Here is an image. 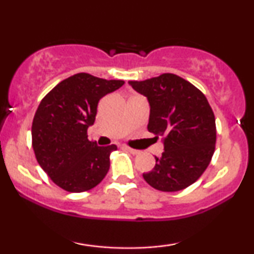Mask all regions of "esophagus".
I'll return each mask as SVG.
<instances>
[{"label":"esophagus","instance_id":"esophagus-1","mask_svg":"<svg viewBox=\"0 0 254 254\" xmlns=\"http://www.w3.org/2000/svg\"><path fill=\"white\" fill-rule=\"evenodd\" d=\"M125 148H127V149L129 150L131 154H133V155H137V154H139V153H141V151H139V150H137V149H133V148H130V147H127V145H125Z\"/></svg>","mask_w":254,"mask_h":254}]
</instances>
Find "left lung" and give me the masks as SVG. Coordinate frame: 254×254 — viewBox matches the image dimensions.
<instances>
[{"mask_svg": "<svg viewBox=\"0 0 254 254\" xmlns=\"http://www.w3.org/2000/svg\"><path fill=\"white\" fill-rule=\"evenodd\" d=\"M129 83L149 101L148 131L164 138L165 151L155 156V167L143 173L144 180L164 192L189 188L210 164L216 143L215 116L205 95L170 72Z\"/></svg>", "mask_w": 254, "mask_h": 254, "instance_id": "left-lung-1", "label": "left lung"}]
</instances>
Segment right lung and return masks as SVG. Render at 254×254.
<instances>
[{
	"mask_svg": "<svg viewBox=\"0 0 254 254\" xmlns=\"http://www.w3.org/2000/svg\"><path fill=\"white\" fill-rule=\"evenodd\" d=\"M123 84L78 72L40 101L32 123V147L40 167L63 190L88 191L106 177L117 145L99 147L87 130L94 124L99 100Z\"/></svg>",
	"mask_w": 254,
	"mask_h": 254,
	"instance_id": "add662e5",
	"label": "right lung"
}]
</instances>
